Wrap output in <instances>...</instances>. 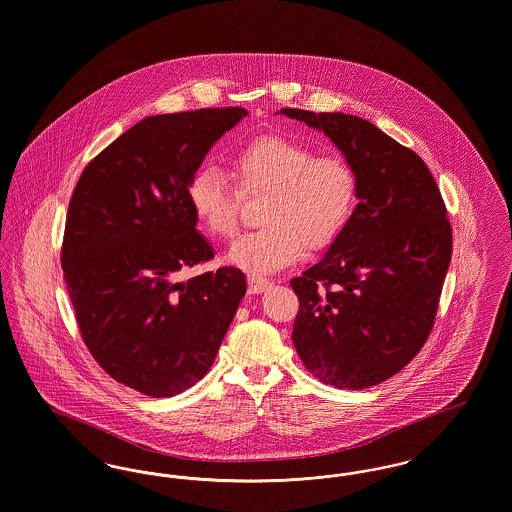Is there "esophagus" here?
<instances>
[{
  "instance_id": "esophagus-1",
  "label": "esophagus",
  "mask_w": 512,
  "mask_h": 512,
  "mask_svg": "<svg viewBox=\"0 0 512 512\" xmlns=\"http://www.w3.org/2000/svg\"><path fill=\"white\" fill-rule=\"evenodd\" d=\"M247 284H249V292L251 293L265 292L270 286L267 278H261V276H255V274H247Z\"/></svg>"
}]
</instances>
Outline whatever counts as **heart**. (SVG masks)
<instances>
[{"label":"heart","mask_w":512,"mask_h":512,"mask_svg":"<svg viewBox=\"0 0 512 512\" xmlns=\"http://www.w3.org/2000/svg\"><path fill=\"white\" fill-rule=\"evenodd\" d=\"M232 174L244 195L268 192L259 230L230 247L228 259L249 272L268 274L292 265L303 249L334 244L353 215L357 176L338 155H317L282 136H261L232 155ZM215 167H201L188 182L197 220L230 240L240 226V194Z\"/></svg>","instance_id":"b5f03b06"}]
</instances>
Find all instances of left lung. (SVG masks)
<instances>
[{
    "instance_id": "obj_1",
    "label": "left lung",
    "mask_w": 512,
    "mask_h": 512,
    "mask_svg": "<svg viewBox=\"0 0 512 512\" xmlns=\"http://www.w3.org/2000/svg\"><path fill=\"white\" fill-rule=\"evenodd\" d=\"M280 113L340 147L359 197L340 238L290 282L299 299L293 345L322 384L365 390L403 370L428 340L451 261V222L426 163L372 122Z\"/></svg>"
}]
</instances>
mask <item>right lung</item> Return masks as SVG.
Wrapping results in <instances>:
<instances>
[{"mask_svg":"<svg viewBox=\"0 0 512 512\" xmlns=\"http://www.w3.org/2000/svg\"><path fill=\"white\" fill-rule=\"evenodd\" d=\"M244 107L155 115L96 155L74 188L61 267L82 341L117 382L149 397L192 388L215 363L245 295L240 268L178 282L215 257L188 182Z\"/></svg>","mask_w":512,"mask_h":512,"instance_id":"obj_1","label":"right lung"}]
</instances>
